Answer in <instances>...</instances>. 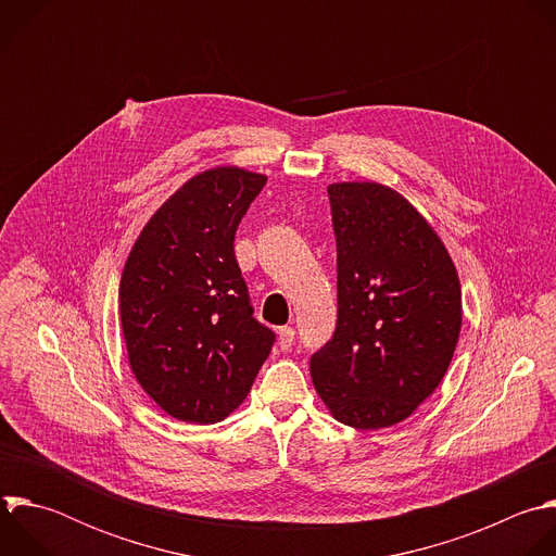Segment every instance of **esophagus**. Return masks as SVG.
<instances>
[{"instance_id":"1","label":"esophagus","mask_w":556,"mask_h":556,"mask_svg":"<svg viewBox=\"0 0 556 556\" xmlns=\"http://www.w3.org/2000/svg\"><path fill=\"white\" fill-rule=\"evenodd\" d=\"M295 342V330L291 326H280L278 328V344H280V351H291Z\"/></svg>"}]
</instances>
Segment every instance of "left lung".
<instances>
[{"label":"left lung","instance_id":"8db88e82","mask_svg":"<svg viewBox=\"0 0 556 556\" xmlns=\"http://www.w3.org/2000/svg\"><path fill=\"white\" fill-rule=\"evenodd\" d=\"M338 243V326L311 357L317 394L340 422L405 420L445 377L463 326L450 252L416 207L375 181L328 186Z\"/></svg>","mask_w":556,"mask_h":556}]
</instances>
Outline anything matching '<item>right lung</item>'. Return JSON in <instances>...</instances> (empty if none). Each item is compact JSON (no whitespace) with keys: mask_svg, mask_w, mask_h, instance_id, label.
Wrapping results in <instances>:
<instances>
[{"mask_svg":"<svg viewBox=\"0 0 556 556\" xmlns=\"http://www.w3.org/2000/svg\"><path fill=\"white\" fill-rule=\"evenodd\" d=\"M267 177L218 166L188 179L140 232L121 280L131 370L168 416L216 422L248 396L276 342L254 317L235 235Z\"/></svg>","mask_w":556,"mask_h":556,"instance_id":"1","label":"right lung"}]
</instances>
